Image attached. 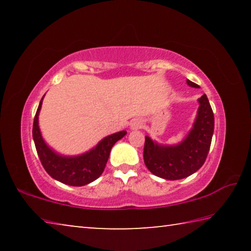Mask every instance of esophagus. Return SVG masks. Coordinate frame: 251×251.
<instances>
[{
  "label": "esophagus",
  "instance_id": "1",
  "mask_svg": "<svg viewBox=\"0 0 251 251\" xmlns=\"http://www.w3.org/2000/svg\"><path fill=\"white\" fill-rule=\"evenodd\" d=\"M141 127H142V122L139 121V120H134L133 122L130 123V128L133 129V130L141 128Z\"/></svg>",
  "mask_w": 251,
  "mask_h": 251
}]
</instances>
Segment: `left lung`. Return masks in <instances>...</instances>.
<instances>
[{
	"mask_svg": "<svg viewBox=\"0 0 251 251\" xmlns=\"http://www.w3.org/2000/svg\"><path fill=\"white\" fill-rule=\"evenodd\" d=\"M190 87L197 84L187 79ZM199 107L192 129L180 143L163 145L145 136L144 161L155 176L167 180L182 179L196 173L205 163L214 134V113L206 94L198 99Z\"/></svg>",
	"mask_w": 251,
	"mask_h": 251,
	"instance_id": "left-lung-1",
	"label": "left lung"
}]
</instances>
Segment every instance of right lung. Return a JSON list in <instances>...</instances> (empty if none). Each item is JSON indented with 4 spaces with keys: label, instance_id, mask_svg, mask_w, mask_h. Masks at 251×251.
Wrapping results in <instances>:
<instances>
[{
    "label": "right lung",
    "instance_id": "obj_1",
    "mask_svg": "<svg viewBox=\"0 0 251 251\" xmlns=\"http://www.w3.org/2000/svg\"><path fill=\"white\" fill-rule=\"evenodd\" d=\"M44 96L42 97L35 117H34L33 139L37 155L46 173L55 180L69 186H85L96 180L104 172L110 150L117 141H120L127 134L126 130H121L115 134L106 136L95 147L83 154L75 156L59 154L46 144L39 126V115Z\"/></svg>",
    "mask_w": 251,
    "mask_h": 251
}]
</instances>
